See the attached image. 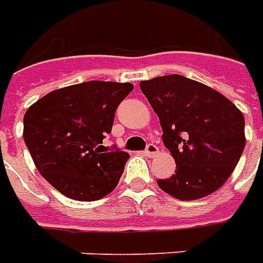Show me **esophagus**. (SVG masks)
I'll list each match as a JSON object with an SVG mask.
<instances>
[{
	"label": "esophagus",
	"mask_w": 263,
	"mask_h": 263,
	"mask_svg": "<svg viewBox=\"0 0 263 263\" xmlns=\"http://www.w3.org/2000/svg\"><path fill=\"white\" fill-rule=\"evenodd\" d=\"M158 152H159V151H158V146H157V145H154V144L148 145V146H146V149L144 151L145 155H146V157H149V158L155 157Z\"/></svg>",
	"instance_id": "esophagus-1"
}]
</instances>
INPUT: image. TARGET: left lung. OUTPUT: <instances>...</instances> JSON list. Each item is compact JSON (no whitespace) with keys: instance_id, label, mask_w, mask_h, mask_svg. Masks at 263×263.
I'll list each match as a JSON object with an SVG mask.
<instances>
[{"instance_id":"left-lung-1","label":"left lung","mask_w":263,"mask_h":263,"mask_svg":"<svg viewBox=\"0 0 263 263\" xmlns=\"http://www.w3.org/2000/svg\"><path fill=\"white\" fill-rule=\"evenodd\" d=\"M159 118L163 145L175 159V174L158 186L181 201L218 191L234 172L245 148V118L214 88L182 75L139 82Z\"/></svg>"}]
</instances>
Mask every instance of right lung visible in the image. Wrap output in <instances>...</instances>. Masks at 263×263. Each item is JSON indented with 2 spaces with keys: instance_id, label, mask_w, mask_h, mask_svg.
<instances>
[{
  "instance_id": "right-lung-1",
  "label": "right lung",
  "mask_w": 263,
  "mask_h": 263,
  "mask_svg": "<svg viewBox=\"0 0 263 263\" xmlns=\"http://www.w3.org/2000/svg\"><path fill=\"white\" fill-rule=\"evenodd\" d=\"M132 89L129 82L88 81L51 91L27 109L25 145L36 170L62 195L98 201L118 185L129 155L101 144Z\"/></svg>"
}]
</instances>
